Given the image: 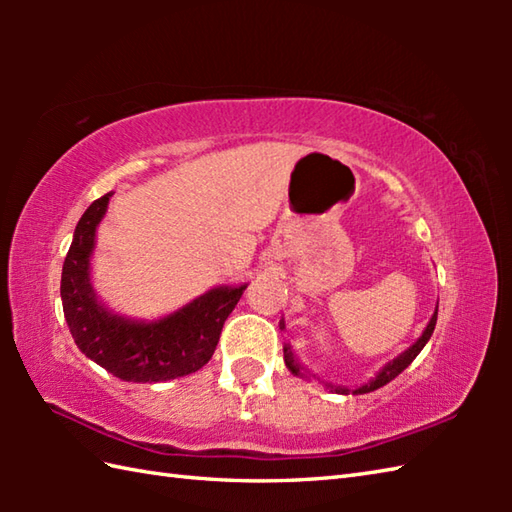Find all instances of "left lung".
<instances>
[{
  "instance_id": "1",
  "label": "left lung",
  "mask_w": 512,
  "mask_h": 512,
  "mask_svg": "<svg viewBox=\"0 0 512 512\" xmlns=\"http://www.w3.org/2000/svg\"><path fill=\"white\" fill-rule=\"evenodd\" d=\"M436 321H438V308H436V312H433V317H431V321L427 323V328H424L420 339H418L416 343H413L411 347H407L405 352L398 354V356L394 358V361H389L372 380H367L365 385L356 387V389H350V387H341V385H330V383H328L325 387H330L332 391H336V394H369V391H374V389H378V387L387 385L389 380H394L400 372H405V369L413 363V358H416V356L422 352V347L427 345V341L431 339L433 328H436ZM279 325H281V330H284V321H281ZM284 361H286V367L290 369L292 374H295V376H303V374H301V365L295 361V356H292V350H290L288 345L284 347Z\"/></svg>"
}]
</instances>
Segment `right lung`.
I'll use <instances>...</instances> for the list:
<instances>
[{"label":"right lung","mask_w":512,"mask_h":512,"mask_svg":"<svg viewBox=\"0 0 512 512\" xmlns=\"http://www.w3.org/2000/svg\"><path fill=\"white\" fill-rule=\"evenodd\" d=\"M112 191L94 200L81 215L61 273L63 314L76 347L127 383H162L198 372L211 361L224 321L244 295V286L204 292L178 312L158 321H134L96 299L90 257L96 226L103 220Z\"/></svg>","instance_id":"add662e5"}]
</instances>
